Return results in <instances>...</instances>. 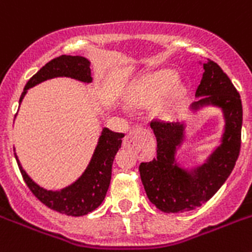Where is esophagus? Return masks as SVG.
<instances>
[{"mask_svg": "<svg viewBox=\"0 0 252 252\" xmlns=\"http://www.w3.org/2000/svg\"><path fill=\"white\" fill-rule=\"evenodd\" d=\"M146 134V133H150L146 128H142V126H136L134 129L130 130L126 137H124V140H123V146L124 147H134L136 146L137 142V137L138 134Z\"/></svg>", "mask_w": 252, "mask_h": 252, "instance_id": "34e87169", "label": "esophagus"}]
</instances>
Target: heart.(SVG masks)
I'll list each match as a JSON object with an SVG mask.
<instances>
[{
    "label": "heart",
    "instance_id": "heart-1",
    "mask_svg": "<svg viewBox=\"0 0 252 252\" xmlns=\"http://www.w3.org/2000/svg\"><path fill=\"white\" fill-rule=\"evenodd\" d=\"M177 80H179L177 73L175 71H171V69H161V71L153 73V75H150L142 81L140 87L130 93V102L136 103V105L150 103V102L158 99L163 94L167 93L177 83ZM181 94H183L181 89H176L173 92L171 101H168L167 103L159 107V114L160 115H167L169 110L176 105V102L179 101Z\"/></svg>",
    "mask_w": 252,
    "mask_h": 252
}]
</instances>
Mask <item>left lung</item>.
I'll list each match as a JSON object with an SVG mask.
<instances>
[{"instance_id":"obj_1","label":"left lung","mask_w":252,"mask_h":252,"mask_svg":"<svg viewBox=\"0 0 252 252\" xmlns=\"http://www.w3.org/2000/svg\"><path fill=\"white\" fill-rule=\"evenodd\" d=\"M203 76L195 95L204 97L194 102L198 110L203 105L221 107L225 118L222 144L203 165L188 172L176 164V147L184 137V124L151 120L157 137V158L140 164L141 181L147 198L165 214L195 210L211 199L232 173L241 150L242 102L230 79L211 59L203 63Z\"/></svg>"}]
</instances>
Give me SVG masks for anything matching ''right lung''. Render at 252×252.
Instances as JSON below:
<instances>
[{
  "label": "right lung",
  "mask_w": 252,
  "mask_h": 252,
  "mask_svg": "<svg viewBox=\"0 0 252 252\" xmlns=\"http://www.w3.org/2000/svg\"><path fill=\"white\" fill-rule=\"evenodd\" d=\"M89 66H91V62L80 55H75V57L61 55L52 59L28 80L23 93L20 95L19 102H22L30 88L53 77L66 76L84 81V83H91L92 76ZM123 137H124V133L112 132L107 128L102 130L98 145L85 172L72 185L67 186L59 191L46 190L33 183L30 176L27 175L26 171L22 168L16 155L15 159L27 186L40 202L61 214L68 215V216H84L94 211L105 199L110 181H111L112 161L119 147L122 146Z\"/></svg>",
  "instance_id": "right-lung-1"
}]
</instances>
